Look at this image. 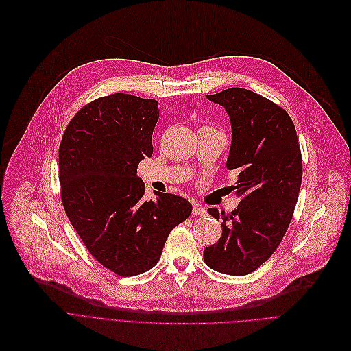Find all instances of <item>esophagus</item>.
<instances>
[{
  "label": "esophagus",
  "mask_w": 351,
  "mask_h": 351,
  "mask_svg": "<svg viewBox=\"0 0 351 351\" xmlns=\"http://www.w3.org/2000/svg\"><path fill=\"white\" fill-rule=\"evenodd\" d=\"M206 214H207L206 210L203 207H199L198 204H195L193 207V215H199V217H202V215H206Z\"/></svg>",
  "instance_id": "obj_1"
}]
</instances>
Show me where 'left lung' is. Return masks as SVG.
Wrapping results in <instances>:
<instances>
[{"instance_id":"left-lung-1","label":"left lung","mask_w":351,"mask_h":351,"mask_svg":"<svg viewBox=\"0 0 351 351\" xmlns=\"http://www.w3.org/2000/svg\"><path fill=\"white\" fill-rule=\"evenodd\" d=\"M207 98L230 115L228 170L243 199L231 213L208 208L223 220V234L204 250L210 269L245 276L269 260L285 237L302 187L303 162L295 127L286 110L260 94L232 87Z\"/></svg>"}]
</instances>
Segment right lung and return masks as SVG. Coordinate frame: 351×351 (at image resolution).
<instances>
[{"label": "right lung", "instance_id": "1", "mask_svg": "<svg viewBox=\"0 0 351 351\" xmlns=\"http://www.w3.org/2000/svg\"><path fill=\"white\" fill-rule=\"evenodd\" d=\"M158 103L115 93L82 107L60 144L61 202L91 256L130 277L158 263L170 231L186 221L191 204L174 194L144 202L137 167L153 156Z\"/></svg>", "mask_w": 351, "mask_h": 351}]
</instances>
